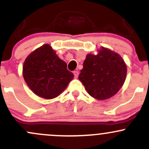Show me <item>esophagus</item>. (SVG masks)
<instances>
[{"instance_id":"34e87169","label":"esophagus","mask_w":149,"mask_h":149,"mask_svg":"<svg viewBox=\"0 0 149 149\" xmlns=\"http://www.w3.org/2000/svg\"><path fill=\"white\" fill-rule=\"evenodd\" d=\"M73 74H74L75 78H77L78 76V74H79V73H78V71H73Z\"/></svg>"}]
</instances>
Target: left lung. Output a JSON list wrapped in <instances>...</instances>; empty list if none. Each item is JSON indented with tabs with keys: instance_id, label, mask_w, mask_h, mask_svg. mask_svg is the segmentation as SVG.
Listing matches in <instances>:
<instances>
[{
	"instance_id": "8db88e82",
	"label": "left lung",
	"mask_w": 149,
	"mask_h": 149,
	"mask_svg": "<svg viewBox=\"0 0 149 149\" xmlns=\"http://www.w3.org/2000/svg\"><path fill=\"white\" fill-rule=\"evenodd\" d=\"M127 71V65L120 54L102 47L97 55L86 56L78 78L90 95L103 100L120 91Z\"/></svg>"
}]
</instances>
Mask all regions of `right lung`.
<instances>
[{
    "label": "right lung",
    "mask_w": 149,
    "mask_h": 149,
    "mask_svg": "<svg viewBox=\"0 0 149 149\" xmlns=\"http://www.w3.org/2000/svg\"><path fill=\"white\" fill-rule=\"evenodd\" d=\"M24 81L37 95L53 99L66 89L74 75L52 47L45 45L26 58L22 68Z\"/></svg>",
    "instance_id": "right-lung-1"
}]
</instances>
